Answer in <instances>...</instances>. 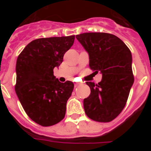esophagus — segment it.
<instances>
[{
  "label": "esophagus",
  "mask_w": 151,
  "mask_h": 151,
  "mask_svg": "<svg viewBox=\"0 0 151 151\" xmlns=\"http://www.w3.org/2000/svg\"><path fill=\"white\" fill-rule=\"evenodd\" d=\"M80 84H81V83H79V82H74L75 87H77V86H78V85H79Z\"/></svg>",
  "instance_id": "1"
}]
</instances>
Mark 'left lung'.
<instances>
[{
    "instance_id": "left-lung-1",
    "label": "left lung",
    "mask_w": 151,
    "mask_h": 151,
    "mask_svg": "<svg viewBox=\"0 0 151 151\" xmlns=\"http://www.w3.org/2000/svg\"><path fill=\"white\" fill-rule=\"evenodd\" d=\"M76 38L88 53L90 69L102 73L98 84L86 82L91 94L84 99L85 113L96 122H111L125 107L134 83L130 50L110 33H82Z\"/></svg>"
}]
</instances>
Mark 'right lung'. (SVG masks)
Listing matches in <instances>:
<instances>
[{
    "instance_id": "1",
    "label": "right lung",
    "mask_w": 151,
    "mask_h": 151,
    "mask_svg": "<svg viewBox=\"0 0 151 151\" xmlns=\"http://www.w3.org/2000/svg\"><path fill=\"white\" fill-rule=\"evenodd\" d=\"M75 35L38 38L18 56L16 94L28 116L41 126H51L65 117L74 84L61 83L54 76Z\"/></svg>"
}]
</instances>
